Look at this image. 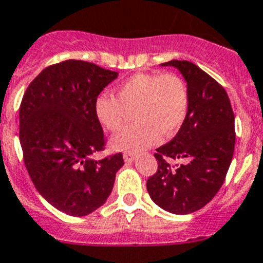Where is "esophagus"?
<instances>
[{
  "mask_svg": "<svg viewBox=\"0 0 263 263\" xmlns=\"http://www.w3.org/2000/svg\"><path fill=\"white\" fill-rule=\"evenodd\" d=\"M123 158H124V162L125 163H131V162H134V160H135V159H136L135 155H132V154H129V152H125Z\"/></svg>",
  "mask_w": 263,
  "mask_h": 263,
  "instance_id": "esophagus-1",
  "label": "esophagus"
}]
</instances>
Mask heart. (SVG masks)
I'll return each instance as SVG.
<instances>
[{
  "label": "heart",
  "mask_w": 263,
  "mask_h": 263,
  "mask_svg": "<svg viewBox=\"0 0 263 263\" xmlns=\"http://www.w3.org/2000/svg\"><path fill=\"white\" fill-rule=\"evenodd\" d=\"M190 92L186 81L175 73H138L116 88V98L96 96L95 116L105 129L119 131L134 111L135 124L112 138L115 149L140 152L170 139L179 131L187 118Z\"/></svg>",
  "instance_id": "obj_1"
}]
</instances>
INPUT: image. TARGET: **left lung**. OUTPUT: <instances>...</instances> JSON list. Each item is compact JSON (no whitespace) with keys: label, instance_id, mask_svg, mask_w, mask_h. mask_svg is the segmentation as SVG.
<instances>
[{"label":"left lung","instance_id":"obj_1","mask_svg":"<svg viewBox=\"0 0 263 263\" xmlns=\"http://www.w3.org/2000/svg\"><path fill=\"white\" fill-rule=\"evenodd\" d=\"M190 92L187 118L167 144L156 149L158 171L147 180L151 199L168 213L184 215L200 210L217 195L230 167L235 145L234 112L224 88L190 61L171 60ZM165 157L182 158L176 170Z\"/></svg>","mask_w":263,"mask_h":263}]
</instances>
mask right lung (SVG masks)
Wrapping results in <instances>:
<instances>
[{
	"label": "right lung",
	"mask_w": 263,
	"mask_h": 263,
	"mask_svg": "<svg viewBox=\"0 0 263 263\" xmlns=\"http://www.w3.org/2000/svg\"><path fill=\"white\" fill-rule=\"evenodd\" d=\"M118 76L88 61H63L45 68L21 101L20 143L28 174L44 199L72 217L103 206L124 164L121 154L92 158L105 147L95 99Z\"/></svg>",
	"instance_id": "add662e5"
}]
</instances>
